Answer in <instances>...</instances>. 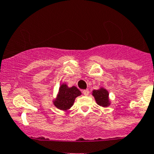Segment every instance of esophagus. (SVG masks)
<instances>
[{
	"mask_svg": "<svg viewBox=\"0 0 154 154\" xmlns=\"http://www.w3.org/2000/svg\"><path fill=\"white\" fill-rule=\"evenodd\" d=\"M83 94H84L85 96H87V95H88V94H89V91H88V89L83 90Z\"/></svg>",
	"mask_w": 154,
	"mask_h": 154,
	"instance_id": "esophagus-1",
	"label": "esophagus"
}]
</instances>
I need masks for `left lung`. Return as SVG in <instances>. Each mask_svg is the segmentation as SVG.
I'll return each instance as SVG.
<instances>
[{
    "mask_svg": "<svg viewBox=\"0 0 154 154\" xmlns=\"http://www.w3.org/2000/svg\"><path fill=\"white\" fill-rule=\"evenodd\" d=\"M94 97L96 99V102L99 105L102 106H106L109 104V94L108 91L104 88H100L99 90H94Z\"/></svg>",
    "mask_w": 154,
    "mask_h": 154,
    "instance_id": "obj_1",
    "label": "left lung"
}]
</instances>
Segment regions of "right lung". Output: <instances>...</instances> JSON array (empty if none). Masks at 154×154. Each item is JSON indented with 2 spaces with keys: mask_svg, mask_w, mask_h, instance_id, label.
Returning <instances> with one entry per match:
<instances>
[{
  "mask_svg": "<svg viewBox=\"0 0 154 154\" xmlns=\"http://www.w3.org/2000/svg\"><path fill=\"white\" fill-rule=\"evenodd\" d=\"M81 94V91L75 86L68 88L66 85H61L57 98L54 102L55 106L60 109H68L73 104L75 99Z\"/></svg>",
  "mask_w": 154,
  "mask_h": 154,
  "instance_id": "right-lung-1",
  "label": "right lung"
}]
</instances>
